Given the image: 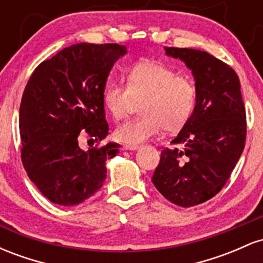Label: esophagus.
Returning <instances> with one entry per match:
<instances>
[{
    "mask_svg": "<svg viewBox=\"0 0 263 263\" xmlns=\"http://www.w3.org/2000/svg\"><path fill=\"white\" fill-rule=\"evenodd\" d=\"M140 148V146H137V144H125L123 146V149L126 151H137Z\"/></svg>",
    "mask_w": 263,
    "mask_h": 263,
    "instance_id": "1",
    "label": "esophagus"
}]
</instances>
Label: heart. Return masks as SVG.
Wrapping results in <instances>:
<instances>
[{"instance_id":"heart-1","label":"heart","mask_w":263,"mask_h":263,"mask_svg":"<svg viewBox=\"0 0 263 263\" xmlns=\"http://www.w3.org/2000/svg\"><path fill=\"white\" fill-rule=\"evenodd\" d=\"M143 116L117 126L115 136L126 144H140L162 131L177 132L189 121L197 104V87L189 78L155 62L137 63L127 75V85L110 81L105 86L104 106L115 119H123L142 101Z\"/></svg>"}]
</instances>
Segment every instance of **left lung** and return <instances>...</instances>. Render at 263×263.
I'll return each instance as SVG.
<instances>
[{"label": "left lung", "instance_id": "obj_1", "mask_svg": "<svg viewBox=\"0 0 263 263\" xmlns=\"http://www.w3.org/2000/svg\"><path fill=\"white\" fill-rule=\"evenodd\" d=\"M165 55L192 70L197 104L172 141L182 148L162 151L152 183L171 203L189 208L215 197L230 178L245 148L246 112L237 74L224 62L188 48H165Z\"/></svg>", "mask_w": 263, "mask_h": 263}]
</instances>
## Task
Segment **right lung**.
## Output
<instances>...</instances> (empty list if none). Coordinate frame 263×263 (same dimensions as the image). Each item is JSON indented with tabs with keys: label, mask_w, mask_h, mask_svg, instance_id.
Returning <instances> with one entry per match:
<instances>
[{
	"label": "right lung",
	"mask_w": 263,
	"mask_h": 263,
	"mask_svg": "<svg viewBox=\"0 0 263 263\" xmlns=\"http://www.w3.org/2000/svg\"><path fill=\"white\" fill-rule=\"evenodd\" d=\"M125 45L77 43L41 63L27 83L20 107L22 162L29 179L54 204L73 206L101 188L106 162L120 144L80 148L85 129L95 140L108 135L102 95Z\"/></svg>",
	"instance_id": "obj_1"
}]
</instances>
